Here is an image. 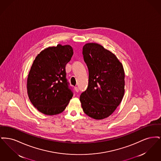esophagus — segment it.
Here are the masks:
<instances>
[{"label": "esophagus", "instance_id": "34e87169", "mask_svg": "<svg viewBox=\"0 0 161 161\" xmlns=\"http://www.w3.org/2000/svg\"><path fill=\"white\" fill-rule=\"evenodd\" d=\"M74 89H75V92H78L79 91V90H78V88L77 87H74Z\"/></svg>", "mask_w": 161, "mask_h": 161}]
</instances>
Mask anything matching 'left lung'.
Listing matches in <instances>:
<instances>
[{
  "mask_svg": "<svg viewBox=\"0 0 161 161\" xmlns=\"http://www.w3.org/2000/svg\"><path fill=\"white\" fill-rule=\"evenodd\" d=\"M83 55L89 70V83L80 97L81 107L87 116L103 119L112 115L123 100V64L115 54L95 43L84 45Z\"/></svg>",
  "mask_w": 161,
  "mask_h": 161,
  "instance_id": "obj_1",
  "label": "left lung"
}]
</instances>
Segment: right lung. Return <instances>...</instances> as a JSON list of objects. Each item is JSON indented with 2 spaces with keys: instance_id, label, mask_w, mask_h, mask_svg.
Returning <instances> with one entry per match:
<instances>
[{
  "instance_id": "obj_1",
  "label": "right lung",
  "mask_w": 161,
  "mask_h": 161,
  "mask_svg": "<svg viewBox=\"0 0 161 161\" xmlns=\"http://www.w3.org/2000/svg\"><path fill=\"white\" fill-rule=\"evenodd\" d=\"M70 45L48 47L37 55L27 78L31 103L47 115L59 114L73 96L66 79L65 67L73 55Z\"/></svg>"
}]
</instances>
